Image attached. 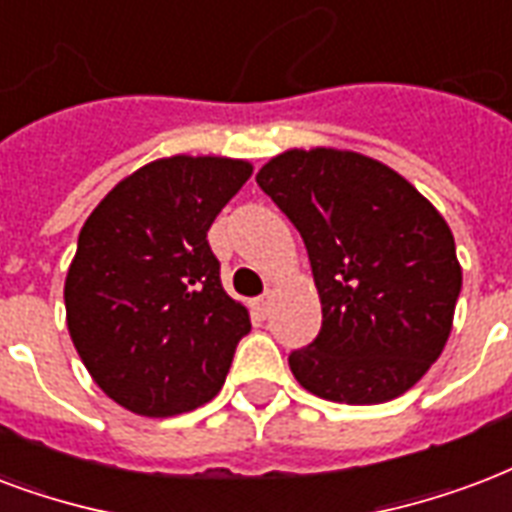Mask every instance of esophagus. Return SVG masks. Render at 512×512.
Masks as SVG:
<instances>
[{
  "instance_id": "obj_1",
  "label": "esophagus",
  "mask_w": 512,
  "mask_h": 512,
  "mask_svg": "<svg viewBox=\"0 0 512 512\" xmlns=\"http://www.w3.org/2000/svg\"><path fill=\"white\" fill-rule=\"evenodd\" d=\"M255 306V311L260 314V317H268L271 314V306H273V295H260V298L252 303Z\"/></svg>"
}]
</instances>
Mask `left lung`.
Masks as SVG:
<instances>
[{"instance_id": "8db88e82", "label": "left lung", "mask_w": 512, "mask_h": 512, "mask_svg": "<svg viewBox=\"0 0 512 512\" xmlns=\"http://www.w3.org/2000/svg\"><path fill=\"white\" fill-rule=\"evenodd\" d=\"M257 185L298 228L322 330L290 354L311 395L376 405L408 392L446 346L462 265L443 214L395 169L333 147L287 150Z\"/></svg>"}]
</instances>
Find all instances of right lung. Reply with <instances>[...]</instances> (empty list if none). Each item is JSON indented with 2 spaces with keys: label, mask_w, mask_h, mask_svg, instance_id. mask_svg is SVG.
<instances>
[{
  "label": "right lung",
  "mask_w": 512,
  "mask_h": 512,
  "mask_svg": "<svg viewBox=\"0 0 512 512\" xmlns=\"http://www.w3.org/2000/svg\"><path fill=\"white\" fill-rule=\"evenodd\" d=\"M252 163L171 155L109 190L85 220L64 284L80 360L126 411L166 419L209 403L249 311L222 290L206 233Z\"/></svg>",
  "instance_id": "add662e5"
}]
</instances>
